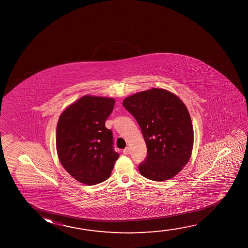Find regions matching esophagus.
<instances>
[{
	"instance_id": "34e87169",
	"label": "esophagus",
	"mask_w": 248,
	"mask_h": 248,
	"mask_svg": "<svg viewBox=\"0 0 248 248\" xmlns=\"http://www.w3.org/2000/svg\"><path fill=\"white\" fill-rule=\"evenodd\" d=\"M123 153L124 155H129V153H130V150H129V147H126L125 149L123 150Z\"/></svg>"
}]
</instances>
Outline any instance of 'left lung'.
<instances>
[{
    "label": "left lung",
    "mask_w": 248,
    "mask_h": 248,
    "mask_svg": "<svg viewBox=\"0 0 248 248\" xmlns=\"http://www.w3.org/2000/svg\"><path fill=\"white\" fill-rule=\"evenodd\" d=\"M123 106L141 129L147 147L139 165L142 176L154 181L170 180L189 162L194 132L186 106L172 92L153 88L124 99Z\"/></svg>",
    "instance_id": "obj_1"
}]
</instances>
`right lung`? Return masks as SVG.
<instances>
[{"instance_id":"add662e5","label":"right lung","mask_w":248,"mask_h":248,"mask_svg":"<svg viewBox=\"0 0 248 248\" xmlns=\"http://www.w3.org/2000/svg\"><path fill=\"white\" fill-rule=\"evenodd\" d=\"M115 100L84 95L68 106L58 119L56 146L65 170L80 183L94 186L111 175L119 154L105 122Z\"/></svg>"}]
</instances>
